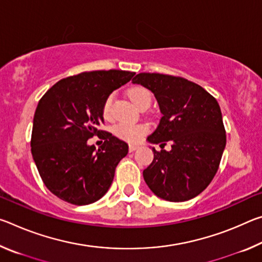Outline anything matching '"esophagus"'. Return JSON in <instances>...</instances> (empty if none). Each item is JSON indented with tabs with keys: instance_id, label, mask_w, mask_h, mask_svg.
Here are the masks:
<instances>
[{
	"instance_id": "34e87169",
	"label": "esophagus",
	"mask_w": 262,
	"mask_h": 262,
	"mask_svg": "<svg viewBox=\"0 0 262 262\" xmlns=\"http://www.w3.org/2000/svg\"><path fill=\"white\" fill-rule=\"evenodd\" d=\"M137 149H139V147H137V145H134V144H130V145H129V151H130V152L135 151V150H137Z\"/></svg>"
}]
</instances>
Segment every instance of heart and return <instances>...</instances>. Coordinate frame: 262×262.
Masks as SVG:
<instances>
[{"mask_svg":"<svg viewBox=\"0 0 262 262\" xmlns=\"http://www.w3.org/2000/svg\"><path fill=\"white\" fill-rule=\"evenodd\" d=\"M128 97L134 103L137 107L144 103H149L151 101V94L148 89L142 86H134L128 91ZM113 95H110L106 97V99L103 104V115L105 118L110 117L111 106L113 103ZM148 133V126L143 125V123H126V122H119L115 123L112 127V134L117 136L118 139L122 141H126L128 143H137L142 137Z\"/></svg>","mask_w":262,"mask_h":262,"instance_id":"b5f03b06","label":"heart"}]
</instances>
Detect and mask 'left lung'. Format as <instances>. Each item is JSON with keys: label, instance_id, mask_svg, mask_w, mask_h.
<instances>
[{"label": "left lung", "instance_id": "8db88e82", "mask_svg": "<svg viewBox=\"0 0 262 262\" xmlns=\"http://www.w3.org/2000/svg\"><path fill=\"white\" fill-rule=\"evenodd\" d=\"M133 83L149 89L156 97L162 118L148 142L154 161L143 171L155 195L171 202L187 201L207 188L219 170L227 136L217 100L188 79L163 74L141 73ZM166 141L171 150L162 148Z\"/></svg>", "mask_w": 262, "mask_h": 262}]
</instances>
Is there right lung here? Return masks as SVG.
I'll use <instances>...</instances> for the list:
<instances>
[{
    "label": "right lung",
    "instance_id": "add662e5",
    "mask_svg": "<svg viewBox=\"0 0 262 262\" xmlns=\"http://www.w3.org/2000/svg\"><path fill=\"white\" fill-rule=\"evenodd\" d=\"M134 75L115 69L81 73L55 83L39 100L31 152L43 184L61 200L90 205L108 190L128 144L107 132L98 150L87 140L104 132L98 127L106 97Z\"/></svg>",
    "mask_w": 262,
    "mask_h": 262
}]
</instances>
